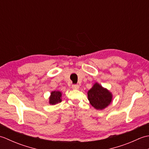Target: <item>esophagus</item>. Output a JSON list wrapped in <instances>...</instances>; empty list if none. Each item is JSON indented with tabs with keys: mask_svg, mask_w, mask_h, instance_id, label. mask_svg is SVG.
I'll return each mask as SVG.
<instances>
[{
	"mask_svg": "<svg viewBox=\"0 0 149 149\" xmlns=\"http://www.w3.org/2000/svg\"><path fill=\"white\" fill-rule=\"evenodd\" d=\"M72 88L74 90H77L79 88V86L78 84H73L72 86Z\"/></svg>",
	"mask_w": 149,
	"mask_h": 149,
	"instance_id": "obj_1",
	"label": "esophagus"
}]
</instances>
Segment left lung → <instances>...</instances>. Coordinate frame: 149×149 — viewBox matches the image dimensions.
<instances>
[{"instance_id":"1","label":"left lung","mask_w":149,"mask_h":149,"mask_svg":"<svg viewBox=\"0 0 149 149\" xmlns=\"http://www.w3.org/2000/svg\"><path fill=\"white\" fill-rule=\"evenodd\" d=\"M90 104L97 109H103L109 105L112 100V95L108 90L95 83L88 92Z\"/></svg>"}]
</instances>
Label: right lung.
<instances>
[{"instance_id":"obj_1","label":"right lung","mask_w":149,"mask_h":149,"mask_svg":"<svg viewBox=\"0 0 149 149\" xmlns=\"http://www.w3.org/2000/svg\"><path fill=\"white\" fill-rule=\"evenodd\" d=\"M61 93L58 91H54L51 93V95L49 98V103L52 105H55L61 102Z\"/></svg>"}]
</instances>
